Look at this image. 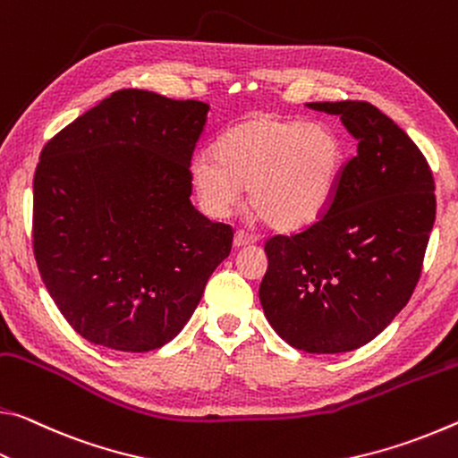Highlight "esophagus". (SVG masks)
I'll return each instance as SVG.
<instances>
[{"instance_id": "obj_1", "label": "esophagus", "mask_w": 458, "mask_h": 458, "mask_svg": "<svg viewBox=\"0 0 458 458\" xmlns=\"http://www.w3.org/2000/svg\"><path fill=\"white\" fill-rule=\"evenodd\" d=\"M258 242V237L256 235H251V233H247V231H237L235 233V237H233V247H247V245H253Z\"/></svg>"}]
</instances>
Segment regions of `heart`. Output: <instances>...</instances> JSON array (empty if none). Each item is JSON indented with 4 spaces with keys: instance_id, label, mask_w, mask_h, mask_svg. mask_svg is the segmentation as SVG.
<instances>
[{
    "instance_id": "heart-1",
    "label": "heart",
    "mask_w": 458,
    "mask_h": 458,
    "mask_svg": "<svg viewBox=\"0 0 458 458\" xmlns=\"http://www.w3.org/2000/svg\"><path fill=\"white\" fill-rule=\"evenodd\" d=\"M213 154L191 166L205 211L227 215L247 186L250 207L282 233L310 227L328 211L344 166V146L331 127L272 114L229 127Z\"/></svg>"
}]
</instances>
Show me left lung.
Returning <instances> with one entry per match:
<instances>
[{"label": "left lung", "mask_w": 458, "mask_h": 458, "mask_svg": "<svg viewBox=\"0 0 458 458\" xmlns=\"http://www.w3.org/2000/svg\"><path fill=\"white\" fill-rule=\"evenodd\" d=\"M306 107L339 115L357 154L317 223L267 239L259 302L292 347L344 353L376 339L408 304L437 216L434 178L408 133L371 103Z\"/></svg>", "instance_id": "obj_1"}]
</instances>
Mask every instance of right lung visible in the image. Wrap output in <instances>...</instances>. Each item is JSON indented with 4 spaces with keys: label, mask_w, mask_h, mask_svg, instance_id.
<instances>
[{
    "label": "right lung",
    "mask_w": 458,
    "mask_h": 458,
    "mask_svg": "<svg viewBox=\"0 0 458 458\" xmlns=\"http://www.w3.org/2000/svg\"><path fill=\"white\" fill-rule=\"evenodd\" d=\"M208 105L122 89L58 131L34 174V256L89 343L146 353L192 317L233 229L192 207Z\"/></svg>",
    "instance_id": "add662e5"
}]
</instances>
